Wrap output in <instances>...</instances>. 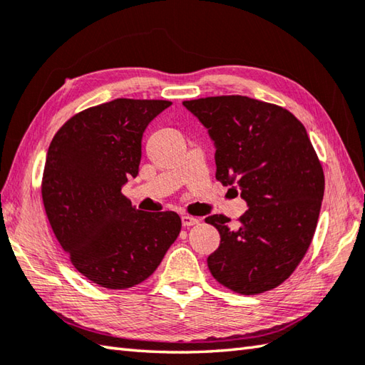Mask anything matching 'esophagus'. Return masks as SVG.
Returning a JSON list of instances; mask_svg holds the SVG:
<instances>
[{"label":"esophagus","instance_id":"obj_1","mask_svg":"<svg viewBox=\"0 0 365 365\" xmlns=\"http://www.w3.org/2000/svg\"><path fill=\"white\" fill-rule=\"evenodd\" d=\"M199 223L197 218H192V217H188V215H183L182 217V225L183 227H190V226H195Z\"/></svg>","mask_w":365,"mask_h":365}]
</instances>
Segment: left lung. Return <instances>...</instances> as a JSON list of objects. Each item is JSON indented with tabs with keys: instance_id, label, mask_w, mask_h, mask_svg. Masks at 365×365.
<instances>
[{
	"instance_id": "left-lung-1",
	"label": "left lung",
	"mask_w": 365,
	"mask_h": 365,
	"mask_svg": "<svg viewBox=\"0 0 365 365\" xmlns=\"http://www.w3.org/2000/svg\"><path fill=\"white\" fill-rule=\"evenodd\" d=\"M183 106L215 144L217 180L237 185L248 205L237 227L225 215L205 218L221 239L207 258L210 274L245 296L277 288L309 250L324 196L323 166L309 134L289 110L248 96Z\"/></svg>"
}]
</instances>
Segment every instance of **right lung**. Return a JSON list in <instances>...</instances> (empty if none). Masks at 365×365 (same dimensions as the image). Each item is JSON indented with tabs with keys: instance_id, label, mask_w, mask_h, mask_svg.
Masks as SVG:
<instances>
[{
	"instance_id": "right-lung-1",
	"label": "right lung",
	"mask_w": 365,
	"mask_h": 365,
	"mask_svg": "<svg viewBox=\"0 0 365 365\" xmlns=\"http://www.w3.org/2000/svg\"><path fill=\"white\" fill-rule=\"evenodd\" d=\"M173 104L118 98L88 107L50 142L42 202L73 266L109 289L142 283L160 266L182 230L175 212H142L121 187L139 173L142 134Z\"/></svg>"
}]
</instances>
